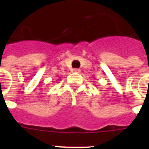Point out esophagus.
Listing matches in <instances>:
<instances>
[{
	"label": "esophagus",
	"instance_id": "esophagus-1",
	"mask_svg": "<svg viewBox=\"0 0 149 149\" xmlns=\"http://www.w3.org/2000/svg\"><path fill=\"white\" fill-rule=\"evenodd\" d=\"M73 72H77V73H79V72H80V70H79V69H74V70H73Z\"/></svg>",
	"mask_w": 149,
	"mask_h": 149
}]
</instances>
